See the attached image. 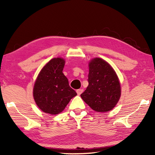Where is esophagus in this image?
<instances>
[{"label": "esophagus", "instance_id": "1", "mask_svg": "<svg viewBox=\"0 0 155 155\" xmlns=\"http://www.w3.org/2000/svg\"><path fill=\"white\" fill-rule=\"evenodd\" d=\"M83 89H78L77 91V93L78 95H80L81 93H83Z\"/></svg>", "mask_w": 155, "mask_h": 155}]
</instances>
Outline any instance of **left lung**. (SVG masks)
Listing matches in <instances>:
<instances>
[{"label": "left lung", "mask_w": 155, "mask_h": 155, "mask_svg": "<svg viewBox=\"0 0 155 155\" xmlns=\"http://www.w3.org/2000/svg\"><path fill=\"white\" fill-rule=\"evenodd\" d=\"M88 85L81 94L92 109L108 112L114 108L121 95L119 78L111 65L103 58L96 57L88 62Z\"/></svg>", "instance_id": "8db88e82"}]
</instances>
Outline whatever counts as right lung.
<instances>
[{"label":"right lung","mask_w":155,"mask_h":155,"mask_svg":"<svg viewBox=\"0 0 155 155\" xmlns=\"http://www.w3.org/2000/svg\"><path fill=\"white\" fill-rule=\"evenodd\" d=\"M64 64L63 58H52L42 67L35 80L33 98L38 107L45 113L59 114L71 98L77 95L62 72Z\"/></svg>","instance_id":"obj_1"}]
</instances>
